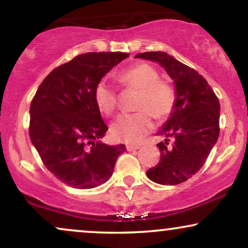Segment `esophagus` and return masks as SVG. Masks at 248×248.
<instances>
[{"instance_id":"1","label":"esophagus","mask_w":248,"mask_h":248,"mask_svg":"<svg viewBox=\"0 0 248 248\" xmlns=\"http://www.w3.org/2000/svg\"><path fill=\"white\" fill-rule=\"evenodd\" d=\"M126 148H127L128 152H133V150L140 149L141 146H140V144H127Z\"/></svg>"}]
</instances>
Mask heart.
Instances as JSON below:
<instances>
[{"mask_svg": "<svg viewBox=\"0 0 248 248\" xmlns=\"http://www.w3.org/2000/svg\"><path fill=\"white\" fill-rule=\"evenodd\" d=\"M119 81L126 88L138 91L134 108L138 112L122 114L112 124L110 134L118 141L136 143L153 129V116L167 118L175 105V91L169 84L160 80V75L148 64H138L118 76ZM94 101L99 110L105 115L115 112L119 94L109 82L100 80L95 85Z\"/></svg>", "mask_w": 248, "mask_h": 248, "instance_id": "obj_1", "label": "heart"}]
</instances>
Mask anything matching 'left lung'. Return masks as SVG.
I'll list each match as a JSON object with an SVG mask.
<instances>
[{
  "instance_id": "left-lung-1",
  "label": "left lung",
  "mask_w": 248,
  "mask_h": 248,
  "mask_svg": "<svg viewBox=\"0 0 248 248\" xmlns=\"http://www.w3.org/2000/svg\"><path fill=\"white\" fill-rule=\"evenodd\" d=\"M136 58L156 62L175 85V105L157 135L161 160L147 177L163 186H176L191 178L205 163L219 136L220 105L217 95L197 71L161 51L139 53ZM169 138L174 143L168 146Z\"/></svg>"
}]
</instances>
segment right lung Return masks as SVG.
<instances>
[{
  "label": "right lung",
  "instance_id": "add662e5",
  "mask_svg": "<svg viewBox=\"0 0 248 248\" xmlns=\"http://www.w3.org/2000/svg\"><path fill=\"white\" fill-rule=\"evenodd\" d=\"M124 52H88L56 67L30 105L29 134L47 170L76 189H92L110 178L124 144L108 146V130L96 107L95 85Z\"/></svg>",
  "mask_w": 248,
  "mask_h": 248
}]
</instances>
